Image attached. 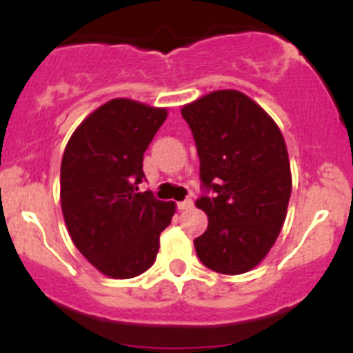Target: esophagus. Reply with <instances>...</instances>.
I'll return each instance as SVG.
<instances>
[{"instance_id":"obj_1","label":"esophagus","mask_w":353,"mask_h":353,"mask_svg":"<svg viewBox=\"0 0 353 353\" xmlns=\"http://www.w3.org/2000/svg\"><path fill=\"white\" fill-rule=\"evenodd\" d=\"M177 208H179V210H190V208H193V199H184V201L177 203Z\"/></svg>"}]
</instances>
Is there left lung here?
Segmentation results:
<instances>
[{
    "instance_id": "obj_1",
    "label": "left lung",
    "mask_w": 353,
    "mask_h": 353,
    "mask_svg": "<svg viewBox=\"0 0 353 353\" xmlns=\"http://www.w3.org/2000/svg\"><path fill=\"white\" fill-rule=\"evenodd\" d=\"M199 157V177L215 196L196 206L208 229L194 239L206 268L241 275L258 266L287 216L292 174L283 134L261 105L239 90H215L183 105Z\"/></svg>"
}]
</instances>
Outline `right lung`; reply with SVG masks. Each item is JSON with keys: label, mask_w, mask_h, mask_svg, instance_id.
<instances>
[{"label": "right lung", "mask_w": 353, "mask_h": 353, "mask_svg": "<svg viewBox=\"0 0 353 353\" xmlns=\"http://www.w3.org/2000/svg\"><path fill=\"white\" fill-rule=\"evenodd\" d=\"M167 119L165 108L112 99L88 114L61 160V210L71 241L101 273L133 279L159 252L176 203L140 193L143 154Z\"/></svg>", "instance_id": "add662e5"}]
</instances>
